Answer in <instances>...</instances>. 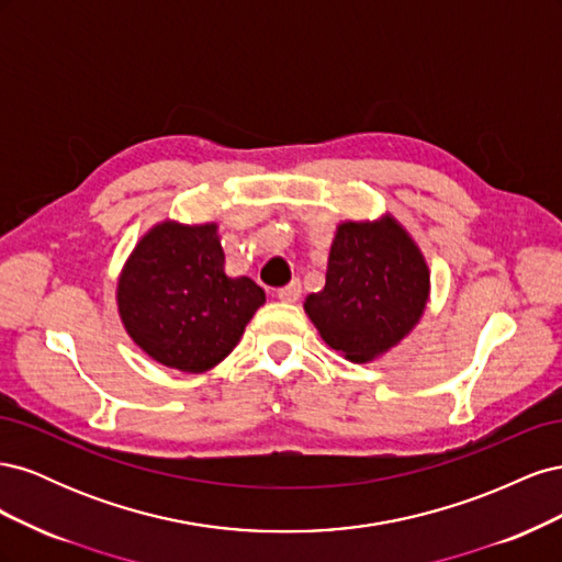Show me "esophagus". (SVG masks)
Segmentation results:
<instances>
[{
    "label": "esophagus",
    "instance_id": "1",
    "mask_svg": "<svg viewBox=\"0 0 562 562\" xmlns=\"http://www.w3.org/2000/svg\"><path fill=\"white\" fill-rule=\"evenodd\" d=\"M300 295H302V285H300L297 279L291 281L288 285H283V288H279V291H277V297L281 302H297Z\"/></svg>",
    "mask_w": 562,
    "mask_h": 562
}]
</instances>
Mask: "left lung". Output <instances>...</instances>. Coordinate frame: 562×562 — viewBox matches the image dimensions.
Returning a JSON list of instances; mask_svg holds the SVG:
<instances>
[{
  "label": "left lung",
  "instance_id": "1",
  "mask_svg": "<svg viewBox=\"0 0 562 562\" xmlns=\"http://www.w3.org/2000/svg\"><path fill=\"white\" fill-rule=\"evenodd\" d=\"M429 300V269L394 217L342 223L328 255L323 291L304 312L323 342L353 363L378 359L415 328Z\"/></svg>",
  "mask_w": 562,
  "mask_h": 562
}]
</instances>
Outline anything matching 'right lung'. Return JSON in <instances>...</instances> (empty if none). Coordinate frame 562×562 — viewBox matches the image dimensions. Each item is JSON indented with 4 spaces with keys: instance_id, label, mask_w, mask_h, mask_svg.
Listing matches in <instances>:
<instances>
[{
    "instance_id": "right-lung-1",
    "label": "right lung",
    "mask_w": 562,
    "mask_h": 562,
    "mask_svg": "<svg viewBox=\"0 0 562 562\" xmlns=\"http://www.w3.org/2000/svg\"><path fill=\"white\" fill-rule=\"evenodd\" d=\"M116 302L147 356L180 372H206L239 345L265 291L248 277L225 274L217 225L166 220L131 252Z\"/></svg>"
}]
</instances>
